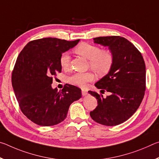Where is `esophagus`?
<instances>
[{
    "label": "esophagus",
    "mask_w": 159,
    "mask_h": 159,
    "mask_svg": "<svg viewBox=\"0 0 159 159\" xmlns=\"http://www.w3.org/2000/svg\"><path fill=\"white\" fill-rule=\"evenodd\" d=\"M88 95V91L85 90V89H82V95L83 96H85Z\"/></svg>",
    "instance_id": "obj_1"
}]
</instances>
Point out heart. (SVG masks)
Here are the masks:
<instances>
[{"label":"heart","instance_id":"1","mask_svg":"<svg viewBox=\"0 0 159 159\" xmlns=\"http://www.w3.org/2000/svg\"><path fill=\"white\" fill-rule=\"evenodd\" d=\"M76 52L79 55L90 60V66L96 74L104 75L108 73L111 69L114 58L108 51L101 50L100 48L88 43H82L75 49ZM70 60L69 54L65 52L62 53L60 58V64L61 68L66 69L69 66ZM95 76L92 72L85 73H75L67 79L70 84L85 87L88 82L92 81Z\"/></svg>","mask_w":159,"mask_h":159}]
</instances>
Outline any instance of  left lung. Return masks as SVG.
Instances as JSON below:
<instances>
[{"label": "left lung", "instance_id": "left-lung-1", "mask_svg": "<svg viewBox=\"0 0 159 159\" xmlns=\"http://www.w3.org/2000/svg\"><path fill=\"white\" fill-rule=\"evenodd\" d=\"M94 43L107 47L114 58L108 74L97 82L98 89L110 94L104 98L93 91L98 107L91 118L99 124L114 126L125 122L139 108L145 91L146 68L142 54L125 38L103 36L93 39ZM100 90V92H101Z\"/></svg>", "mask_w": 159, "mask_h": 159}]
</instances>
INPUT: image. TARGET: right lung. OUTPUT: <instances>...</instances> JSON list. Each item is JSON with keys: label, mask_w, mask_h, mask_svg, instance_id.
Wrapping results in <instances>:
<instances>
[{"label": "right lung", "mask_w": 159, "mask_h": 159, "mask_svg": "<svg viewBox=\"0 0 159 159\" xmlns=\"http://www.w3.org/2000/svg\"><path fill=\"white\" fill-rule=\"evenodd\" d=\"M79 41L44 38L28 43L19 55L12 75L13 90L21 111L36 124L63 121L71 104L81 98L76 86L66 84L60 91L51 86L52 77L61 71V55Z\"/></svg>", "instance_id": "right-lung-1"}]
</instances>
